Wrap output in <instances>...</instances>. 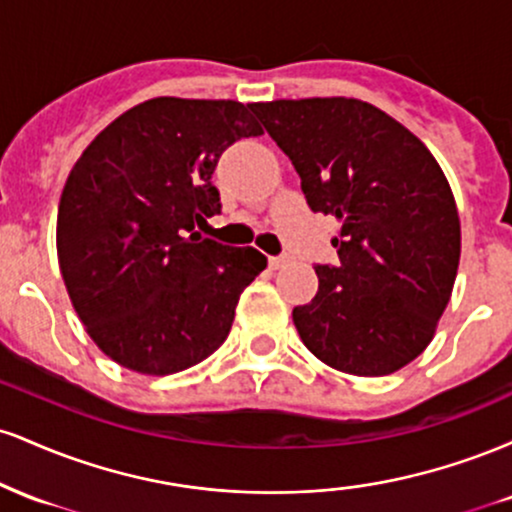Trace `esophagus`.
<instances>
[{
  "label": "esophagus",
  "mask_w": 512,
  "mask_h": 512,
  "mask_svg": "<svg viewBox=\"0 0 512 512\" xmlns=\"http://www.w3.org/2000/svg\"><path fill=\"white\" fill-rule=\"evenodd\" d=\"M291 257L289 255H276V257H269V267L272 269H279L284 267V264H289Z\"/></svg>",
  "instance_id": "obj_1"
}]
</instances>
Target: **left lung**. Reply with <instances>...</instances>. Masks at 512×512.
<instances>
[{
    "label": "left lung",
    "instance_id": "left-lung-1",
    "mask_svg": "<svg viewBox=\"0 0 512 512\" xmlns=\"http://www.w3.org/2000/svg\"><path fill=\"white\" fill-rule=\"evenodd\" d=\"M301 175L308 207L339 219L337 264L293 308L303 344L351 375H387L433 339L460 264V216L424 142L356 98L252 103Z\"/></svg>",
    "mask_w": 512,
    "mask_h": 512
}]
</instances>
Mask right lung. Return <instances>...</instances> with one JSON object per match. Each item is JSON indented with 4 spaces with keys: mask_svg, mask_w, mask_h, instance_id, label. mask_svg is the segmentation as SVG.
<instances>
[{
    "mask_svg": "<svg viewBox=\"0 0 512 512\" xmlns=\"http://www.w3.org/2000/svg\"><path fill=\"white\" fill-rule=\"evenodd\" d=\"M250 105L151 98L86 146L57 211V257L76 315L105 356L170 375L214 354L245 286L267 267L255 248L195 233L221 214L211 182L223 151L262 134Z\"/></svg>",
    "mask_w": 512,
    "mask_h": 512,
    "instance_id": "right-lung-1",
    "label": "right lung"
}]
</instances>
